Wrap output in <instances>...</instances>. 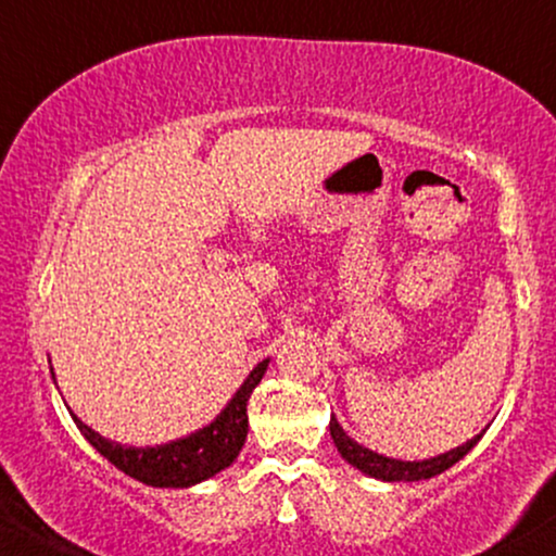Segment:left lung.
I'll list each match as a JSON object with an SVG mask.
<instances>
[{
  "label": "left lung",
  "instance_id": "1",
  "mask_svg": "<svg viewBox=\"0 0 556 556\" xmlns=\"http://www.w3.org/2000/svg\"><path fill=\"white\" fill-rule=\"evenodd\" d=\"M329 430H331L333 445H337V451L342 453L344 460H350L354 469L367 473V477L383 479V481H422V479L438 477V473L451 469L453 464H458V460L481 440V434H477V438L466 440L464 445L453 447V451L440 453V456L427 458V460H399V458H386L380 456V453L370 451V447L354 443L350 434L342 430V425L337 422V417H331Z\"/></svg>",
  "mask_w": 556,
  "mask_h": 556
}]
</instances>
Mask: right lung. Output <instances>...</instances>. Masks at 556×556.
<instances>
[{"instance_id": "right-lung-1", "label": "right lung", "mask_w": 556, "mask_h": 556, "mask_svg": "<svg viewBox=\"0 0 556 556\" xmlns=\"http://www.w3.org/2000/svg\"><path fill=\"white\" fill-rule=\"evenodd\" d=\"M266 367H269V359L253 367L251 376L243 380L236 396L230 399V404L210 425L186 434V438L170 440L165 445L131 447L113 443V440H105L103 434L90 430L75 414H72V419H75L79 432L85 434L87 443L96 447L100 456L109 458L118 471H124L126 477L150 486L184 490V486H193L199 481L214 477V473L227 469L238 458L240 447L245 443V434H249V414H245V406H249L253 388L264 378Z\"/></svg>"}]
</instances>
